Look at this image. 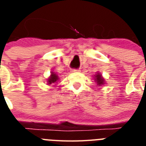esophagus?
I'll use <instances>...</instances> for the list:
<instances>
[{"instance_id":"34e87169","label":"esophagus","mask_w":146,"mask_h":146,"mask_svg":"<svg viewBox=\"0 0 146 146\" xmlns=\"http://www.w3.org/2000/svg\"><path fill=\"white\" fill-rule=\"evenodd\" d=\"M71 72H73V73H75V72H80V70L78 69H72Z\"/></svg>"}]
</instances>
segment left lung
Listing matches in <instances>:
<instances>
[{
    "label": "left lung",
    "mask_w": 146,
    "mask_h": 146,
    "mask_svg": "<svg viewBox=\"0 0 146 146\" xmlns=\"http://www.w3.org/2000/svg\"><path fill=\"white\" fill-rule=\"evenodd\" d=\"M94 79H95V82H96V84H97V85L99 86V87L100 86L105 84L104 78H103L102 75H101L100 73H98V72H97V73H96V75H95Z\"/></svg>",
    "instance_id": "obj_1"
}]
</instances>
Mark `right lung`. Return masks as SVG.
<instances>
[{
	"label": "right lung",
	"instance_id": "obj_1",
	"mask_svg": "<svg viewBox=\"0 0 146 146\" xmlns=\"http://www.w3.org/2000/svg\"><path fill=\"white\" fill-rule=\"evenodd\" d=\"M59 76H58V75L54 73V72H51L49 78H47V84H48V85H50L51 84L56 83L59 81Z\"/></svg>",
	"mask_w": 146,
	"mask_h": 146
}]
</instances>
